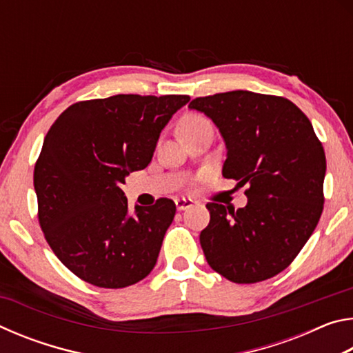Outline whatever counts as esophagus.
<instances>
[{
  "label": "esophagus",
  "mask_w": 353,
  "mask_h": 353,
  "mask_svg": "<svg viewBox=\"0 0 353 353\" xmlns=\"http://www.w3.org/2000/svg\"><path fill=\"white\" fill-rule=\"evenodd\" d=\"M174 202H176L177 210H185V208H190L191 205H193V201L188 198H176Z\"/></svg>",
  "instance_id": "obj_1"
}]
</instances>
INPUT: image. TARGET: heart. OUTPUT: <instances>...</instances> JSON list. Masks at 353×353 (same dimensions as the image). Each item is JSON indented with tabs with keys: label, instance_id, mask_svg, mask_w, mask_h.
<instances>
[{
	"label": "heart",
	"instance_id": "obj_1",
	"mask_svg": "<svg viewBox=\"0 0 353 353\" xmlns=\"http://www.w3.org/2000/svg\"><path fill=\"white\" fill-rule=\"evenodd\" d=\"M205 126H212V123L205 117L198 115V113H190V115H185L182 118L181 124H179V132H181V135H185Z\"/></svg>",
	"mask_w": 353,
	"mask_h": 353
}]
</instances>
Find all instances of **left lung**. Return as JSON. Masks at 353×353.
<instances>
[{
    "label": "left lung",
    "mask_w": 353,
    "mask_h": 353,
    "mask_svg": "<svg viewBox=\"0 0 353 353\" xmlns=\"http://www.w3.org/2000/svg\"><path fill=\"white\" fill-rule=\"evenodd\" d=\"M223 135L225 179L248 185L243 208L208 202L201 232L207 263L227 280L255 283L282 272L312 236L324 208L325 154L312 123L282 97L248 90L196 98Z\"/></svg>",
    "instance_id": "1"
}]
</instances>
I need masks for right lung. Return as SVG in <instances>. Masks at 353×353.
<instances>
[{"instance_id": "right-lung-1", "label": "right lung", "mask_w": 353, "mask_h": 353, "mask_svg": "<svg viewBox=\"0 0 353 353\" xmlns=\"http://www.w3.org/2000/svg\"><path fill=\"white\" fill-rule=\"evenodd\" d=\"M187 94H115L61 113L34 168L39 223L52 252L99 288H124L157 263L176 204L162 198L129 213L119 185L151 162L160 132Z\"/></svg>"}]
</instances>
